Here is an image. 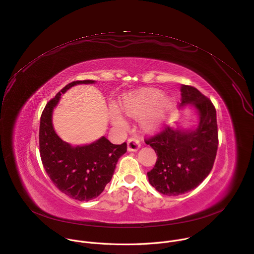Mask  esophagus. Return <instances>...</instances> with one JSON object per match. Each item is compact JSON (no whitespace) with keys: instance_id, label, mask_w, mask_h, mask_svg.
<instances>
[{"instance_id":"1","label":"esophagus","mask_w":254,"mask_h":254,"mask_svg":"<svg viewBox=\"0 0 254 254\" xmlns=\"http://www.w3.org/2000/svg\"><path fill=\"white\" fill-rule=\"evenodd\" d=\"M141 148L140 140L136 137H129L127 141V151L128 152H135Z\"/></svg>"}]
</instances>
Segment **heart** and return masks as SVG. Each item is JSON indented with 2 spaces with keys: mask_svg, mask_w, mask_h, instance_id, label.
Instances as JSON below:
<instances>
[{
  "mask_svg": "<svg viewBox=\"0 0 254 254\" xmlns=\"http://www.w3.org/2000/svg\"><path fill=\"white\" fill-rule=\"evenodd\" d=\"M171 105V99L168 96H162V92L160 90L144 88L127 96L124 100L122 108L128 117H139L143 114L141 118L143 126L155 128L163 124ZM109 120L114 127H127V122L117 108H111Z\"/></svg>",
  "mask_w": 254,
  "mask_h": 254,
  "instance_id": "heart-1",
  "label": "heart"
}]
</instances>
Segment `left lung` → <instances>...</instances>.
Listing matches in <instances>:
<instances>
[{
	"label": "left lung",
	"instance_id": "left-lung-1",
	"mask_svg": "<svg viewBox=\"0 0 254 254\" xmlns=\"http://www.w3.org/2000/svg\"><path fill=\"white\" fill-rule=\"evenodd\" d=\"M180 108L191 105L198 115L192 128L166 127L146 140L157 154L154 168L147 173L151 186L165 195L194 190L210 174L218 149L216 109L194 87L182 85Z\"/></svg>",
	"mask_w": 254,
	"mask_h": 254
}]
</instances>
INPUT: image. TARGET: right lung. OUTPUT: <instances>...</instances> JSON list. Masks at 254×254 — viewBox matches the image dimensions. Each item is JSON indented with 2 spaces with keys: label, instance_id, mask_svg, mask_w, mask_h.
<instances>
[{
  "label": "right lung",
  "instance_id": "obj_1",
  "mask_svg": "<svg viewBox=\"0 0 254 254\" xmlns=\"http://www.w3.org/2000/svg\"><path fill=\"white\" fill-rule=\"evenodd\" d=\"M95 81H75L64 86L45 105L39 127V149L43 167L55 186L64 194L80 201L97 197L111 180L118 161L127 152V143L114 145L105 136L82 146H72L58 135L53 125L54 109L61 95L79 84Z\"/></svg>",
  "mask_w": 254,
  "mask_h": 254
}]
</instances>
